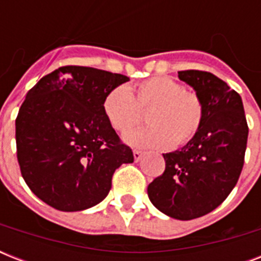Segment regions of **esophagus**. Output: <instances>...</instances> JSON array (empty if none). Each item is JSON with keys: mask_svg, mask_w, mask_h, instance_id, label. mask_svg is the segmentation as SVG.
I'll return each mask as SVG.
<instances>
[{"mask_svg": "<svg viewBox=\"0 0 261 261\" xmlns=\"http://www.w3.org/2000/svg\"><path fill=\"white\" fill-rule=\"evenodd\" d=\"M142 155H143V153L141 150H134V160L137 161V163H138L139 160L142 159Z\"/></svg>", "mask_w": 261, "mask_h": 261, "instance_id": "1", "label": "esophagus"}]
</instances>
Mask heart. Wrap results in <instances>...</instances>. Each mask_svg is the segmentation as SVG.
Returning a JSON list of instances; mask_svg holds the SVG:
<instances>
[{
	"mask_svg": "<svg viewBox=\"0 0 261 261\" xmlns=\"http://www.w3.org/2000/svg\"><path fill=\"white\" fill-rule=\"evenodd\" d=\"M150 110V126L124 137L135 147L165 149L190 142L204 120V102L195 92L169 77H151L133 89L116 87L102 101L107 120L120 134L133 130L142 119V111Z\"/></svg>",
	"mask_w": 261,
	"mask_h": 261,
	"instance_id": "b5f03b06",
	"label": "heart"
}]
</instances>
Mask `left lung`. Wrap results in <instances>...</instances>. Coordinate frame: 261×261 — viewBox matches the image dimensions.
I'll return each instance as SVG.
<instances>
[{
    "label": "left lung",
    "instance_id": "1",
    "mask_svg": "<svg viewBox=\"0 0 261 261\" xmlns=\"http://www.w3.org/2000/svg\"><path fill=\"white\" fill-rule=\"evenodd\" d=\"M204 102L198 134L165 153V171L147 187L150 202L180 221L208 214L227 198L243 171L248 124L241 96L208 71H178Z\"/></svg>",
    "mask_w": 261,
    "mask_h": 261
}]
</instances>
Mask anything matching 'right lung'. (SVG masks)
Listing matches in <instances>:
<instances>
[{
	"instance_id": "add662e5",
	"label": "right lung",
	"mask_w": 261,
	"mask_h": 261,
	"mask_svg": "<svg viewBox=\"0 0 261 261\" xmlns=\"http://www.w3.org/2000/svg\"><path fill=\"white\" fill-rule=\"evenodd\" d=\"M128 77L85 66H62L39 80L16 118L22 178L40 200L61 211L96 206L112 174L134 161L107 120L102 101Z\"/></svg>"
}]
</instances>
